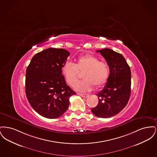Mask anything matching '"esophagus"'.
I'll return each instance as SVG.
<instances>
[{
	"mask_svg": "<svg viewBox=\"0 0 157 157\" xmlns=\"http://www.w3.org/2000/svg\"><path fill=\"white\" fill-rule=\"evenodd\" d=\"M77 94L78 95H80V96H81L83 98H87L89 95H88V94H80V93H77Z\"/></svg>",
	"mask_w": 157,
	"mask_h": 157,
	"instance_id": "obj_1",
	"label": "esophagus"
}]
</instances>
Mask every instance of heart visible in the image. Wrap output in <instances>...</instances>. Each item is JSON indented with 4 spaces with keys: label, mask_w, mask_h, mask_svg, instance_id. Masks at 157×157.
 Instances as JSON below:
<instances>
[{
    "label": "heart",
    "mask_w": 157,
    "mask_h": 157,
    "mask_svg": "<svg viewBox=\"0 0 157 157\" xmlns=\"http://www.w3.org/2000/svg\"><path fill=\"white\" fill-rule=\"evenodd\" d=\"M62 73L67 83L74 86L79 80V71L85 72L82 81L78 83L75 89L79 91H88L94 85L96 88L102 86L109 75V67L104 61H99L97 56L86 55L79 57L75 64L67 62L61 68Z\"/></svg>",
    "instance_id": "obj_1"
}]
</instances>
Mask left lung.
Here are the masks:
<instances>
[{
    "instance_id": "left-lung-1",
    "label": "left lung",
    "mask_w": 157,
    "mask_h": 157,
    "mask_svg": "<svg viewBox=\"0 0 157 157\" xmlns=\"http://www.w3.org/2000/svg\"><path fill=\"white\" fill-rule=\"evenodd\" d=\"M97 52L106 60L110 74L103 89L96 94L98 104L91 111L99 118H107L121 112L128 104L131 95V73L122 55L108 48Z\"/></svg>"
}]
</instances>
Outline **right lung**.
Wrapping results in <instances>:
<instances>
[{
    "instance_id": "add662e5",
    "label": "right lung",
    "mask_w": 157,
    "mask_h": 157,
    "mask_svg": "<svg viewBox=\"0 0 157 157\" xmlns=\"http://www.w3.org/2000/svg\"><path fill=\"white\" fill-rule=\"evenodd\" d=\"M69 55L64 49L50 48L35 55L26 69L27 99L33 109L46 118L62 115L68 108L69 98L76 95L61 71Z\"/></svg>"
}]
</instances>
